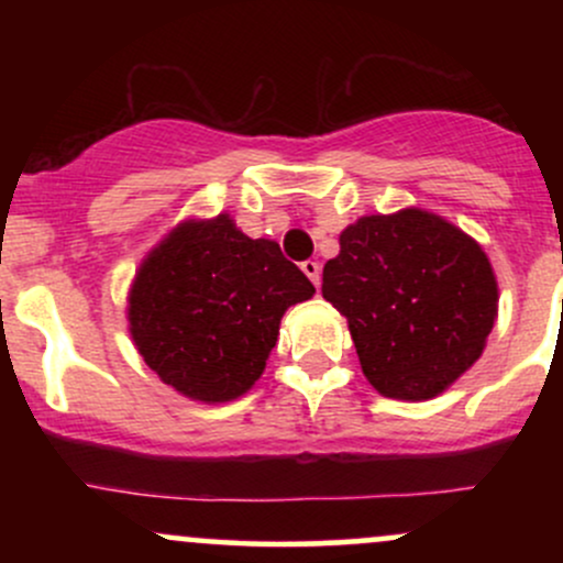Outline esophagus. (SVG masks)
Masks as SVG:
<instances>
[{
    "label": "esophagus",
    "instance_id": "esophagus-1",
    "mask_svg": "<svg viewBox=\"0 0 563 563\" xmlns=\"http://www.w3.org/2000/svg\"><path fill=\"white\" fill-rule=\"evenodd\" d=\"M301 269H303V275H307L309 280H312V286L318 288V286H320V264L309 260V262H303V264H301Z\"/></svg>",
    "mask_w": 563,
    "mask_h": 563
}]
</instances>
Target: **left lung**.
I'll list each match as a JSON object with an SVG mask.
<instances>
[{"instance_id":"left-lung-1","label":"left lung","mask_w":563,"mask_h":563,"mask_svg":"<svg viewBox=\"0 0 563 563\" xmlns=\"http://www.w3.org/2000/svg\"><path fill=\"white\" fill-rule=\"evenodd\" d=\"M322 267V299L349 322L360 365L384 397L421 402L482 357L497 280L482 245L423 209L357 219Z\"/></svg>"}]
</instances>
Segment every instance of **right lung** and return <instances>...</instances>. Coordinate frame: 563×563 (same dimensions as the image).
Segmentation results:
<instances>
[{
	"instance_id": "right-lung-1",
	"label": "right lung",
	"mask_w": 563,
	"mask_h": 563,
	"mask_svg": "<svg viewBox=\"0 0 563 563\" xmlns=\"http://www.w3.org/2000/svg\"><path fill=\"white\" fill-rule=\"evenodd\" d=\"M314 286L267 238L230 214L187 219L140 264L129 333L156 376L198 402H230L256 384L280 318Z\"/></svg>"
}]
</instances>
